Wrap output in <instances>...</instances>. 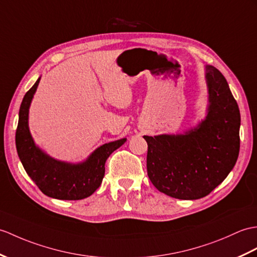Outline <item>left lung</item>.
<instances>
[{
  "label": "left lung",
  "mask_w": 257,
  "mask_h": 257,
  "mask_svg": "<svg viewBox=\"0 0 257 257\" xmlns=\"http://www.w3.org/2000/svg\"><path fill=\"white\" fill-rule=\"evenodd\" d=\"M206 117L183 134L145 136L147 170L158 190L177 199L210 194L234 168L240 151L241 116L228 82L207 64Z\"/></svg>",
  "instance_id": "1"
}]
</instances>
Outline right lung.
I'll list each match as a JSON object with an SVG mask.
<instances>
[{
	"label": "right lung",
	"instance_id": "add662e5",
	"mask_svg": "<svg viewBox=\"0 0 257 257\" xmlns=\"http://www.w3.org/2000/svg\"><path fill=\"white\" fill-rule=\"evenodd\" d=\"M40 77L25 94L21 104L16 130V149L28 176L48 197L60 200H80L91 196L103 181L105 163L126 138L98 147L82 162L71 163L50 157L36 145L28 126L29 107Z\"/></svg>",
	"mask_w": 257,
	"mask_h": 257
}]
</instances>
